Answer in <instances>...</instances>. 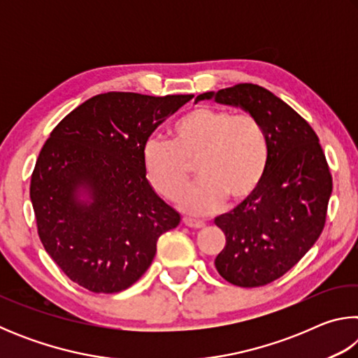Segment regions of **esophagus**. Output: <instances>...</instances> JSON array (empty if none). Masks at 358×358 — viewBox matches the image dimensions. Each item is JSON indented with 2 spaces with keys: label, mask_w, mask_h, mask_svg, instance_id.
Segmentation results:
<instances>
[{
  "label": "esophagus",
  "mask_w": 358,
  "mask_h": 358,
  "mask_svg": "<svg viewBox=\"0 0 358 358\" xmlns=\"http://www.w3.org/2000/svg\"><path fill=\"white\" fill-rule=\"evenodd\" d=\"M183 224H185V226H187V227H191V229H202V227H205V222L203 221L192 220V217H187V216L183 217Z\"/></svg>",
  "instance_id": "obj_1"
}]
</instances>
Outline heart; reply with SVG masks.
I'll list each match as a JSON object with an SVG mask.
<instances>
[{
    "label": "heart",
    "instance_id": "b5f03b06",
    "mask_svg": "<svg viewBox=\"0 0 358 358\" xmlns=\"http://www.w3.org/2000/svg\"><path fill=\"white\" fill-rule=\"evenodd\" d=\"M172 142L150 138L143 167L150 185L169 201L181 196L194 177L202 180L181 197L194 213H210L224 201L243 203L259 189L268 166V138L252 113L197 106L175 121Z\"/></svg>",
    "mask_w": 358,
    "mask_h": 358
}]
</instances>
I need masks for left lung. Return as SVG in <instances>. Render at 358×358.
Listing matches in <instances>:
<instances>
[{
  "label": "left lung",
  "mask_w": 358,
  "mask_h": 358,
  "mask_svg": "<svg viewBox=\"0 0 358 358\" xmlns=\"http://www.w3.org/2000/svg\"><path fill=\"white\" fill-rule=\"evenodd\" d=\"M211 98L252 113L268 138V166L259 189L215 220L226 235L215 260L217 273L234 286L260 287L287 273L322 234L331 173L310 123L268 90L237 83L197 96Z\"/></svg>",
  "instance_id": "obj_1"
}]
</instances>
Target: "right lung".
I'll return each instance as SVG.
<instances>
[{"mask_svg":"<svg viewBox=\"0 0 358 358\" xmlns=\"http://www.w3.org/2000/svg\"><path fill=\"white\" fill-rule=\"evenodd\" d=\"M194 94L108 92L74 108L42 147L29 183L38 235L78 286L115 294L148 270L156 241L180 215L156 196L143 167L148 137ZM85 185L94 202L76 201Z\"/></svg>","mask_w":358,"mask_h":358,"instance_id":"right-lung-1","label":"right lung"}]
</instances>
